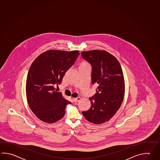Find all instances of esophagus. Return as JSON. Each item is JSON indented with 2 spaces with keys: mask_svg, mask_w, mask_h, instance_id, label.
<instances>
[{
  "mask_svg": "<svg viewBox=\"0 0 160 160\" xmlns=\"http://www.w3.org/2000/svg\"><path fill=\"white\" fill-rule=\"evenodd\" d=\"M80 99H81V98H80V97L73 98V101H75V102H78V101H79L80 100Z\"/></svg>",
  "mask_w": 160,
  "mask_h": 160,
  "instance_id": "esophagus-1",
  "label": "esophagus"
}]
</instances>
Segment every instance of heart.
<instances>
[{"label": "heart", "instance_id": "heart-1", "mask_svg": "<svg viewBox=\"0 0 160 160\" xmlns=\"http://www.w3.org/2000/svg\"><path fill=\"white\" fill-rule=\"evenodd\" d=\"M88 63H87V62H82L81 65H88Z\"/></svg>", "mask_w": 160, "mask_h": 160}]
</instances>
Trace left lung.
Returning <instances> with one entry per match:
<instances>
[{"label":"left lung","mask_w":160,"mask_h":160,"mask_svg":"<svg viewBox=\"0 0 160 160\" xmlns=\"http://www.w3.org/2000/svg\"><path fill=\"white\" fill-rule=\"evenodd\" d=\"M81 53L91 64L92 84L98 85L95 95L89 98L91 108L82 113L89 122L102 124L116 114L123 101V72L118 59L106 51L92 50Z\"/></svg>","instance_id":"obj_1"}]
</instances>
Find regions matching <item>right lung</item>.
Returning a JSON list of instances; mask_svg holds the SVG:
<instances>
[{
    "label": "right lung",
    "mask_w": 160,
    "mask_h": 160,
    "mask_svg": "<svg viewBox=\"0 0 160 160\" xmlns=\"http://www.w3.org/2000/svg\"><path fill=\"white\" fill-rule=\"evenodd\" d=\"M80 55L78 51L51 49L40 54L31 65L26 81V96L29 108L36 117L47 123H54L65 114L71 104L57 92L66 72Z\"/></svg>",
    "instance_id": "add662e5"
}]
</instances>
